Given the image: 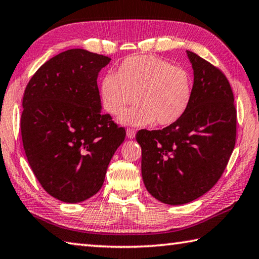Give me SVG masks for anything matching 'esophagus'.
Wrapping results in <instances>:
<instances>
[{"mask_svg":"<svg viewBox=\"0 0 259 259\" xmlns=\"http://www.w3.org/2000/svg\"><path fill=\"white\" fill-rule=\"evenodd\" d=\"M135 135H136V131H135L134 129H131V128L126 129V137L131 139V138L135 137Z\"/></svg>","mask_w":259,"mask_h":259,"instance_id":"esophagus-1","label":"esophagus"}]
</instances>
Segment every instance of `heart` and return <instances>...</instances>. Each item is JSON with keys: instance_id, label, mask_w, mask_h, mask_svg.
I'll use <instances>...</instances> for the list:
<instances>
[{"instance_id": "obj_1", "label": "heart", "mask_w": 259, "mask_h": 259, "mask_svg": "<svg viewBox=\"0 0 259 259\" xmlns=\"http://www.w3.org/2000/svg\"><path fill=\"white\" fill-rule=\"evenodd\" d=\"M137 105L121 114L128 125L173 124L181 118L192 99V79L187 70L153 55L125 59L116 73L102 78L100 99L109 115H118L133 101Z\"/></svg>"}]
</instances>
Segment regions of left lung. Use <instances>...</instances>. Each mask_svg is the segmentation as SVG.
<instances>
[{
  "label": "left lung",
  "instance_id": "1",
  "mask_svg": "<svg viewBox=\"0 0 259 259\" xmlns=\"http://www.w3.org/2000/svg\"><path fill=\"white\" fill-rule=\"evenodd\" d=\"M194 85L190 106L162 130H139L142 176L160 202L182 205L218 182L235 146L236 108L231 85L218 68L187 51Z\"/></svg>",
  "mask_w": 259,
  "mask_h": 259
}]
</instances>
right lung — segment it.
<instances>
[{"label": "right lung", "instance_id": "obj_1", "mask_svg": "<svg viewBox=\"0 0 259 259\" xmlns=\"http://www.w3.org/2000/svg\"><path fill=\"white\" fill-rule=\"evenodd\" d=\"M108 56L69 49L31 78L23 97L20 131L27 161L41 187L64 203L100 190L125 130L101 112L97 78Z\"/></svg>", "mask_w": 259, "mask_h": 259}]
</instances>
